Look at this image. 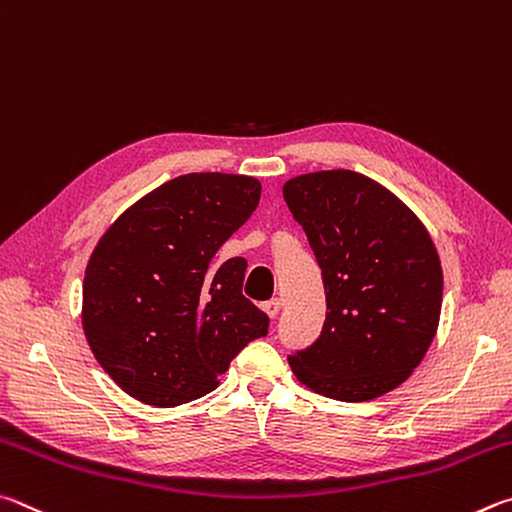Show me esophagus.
Returning <instances> with one entry per match:
<instances>
[{"label": "esophagus", "instance_id": "obj_1", "mask_svg": "<svg viewBox=\"0 0 512 512\" xmlns=\"http://www.w3.org/2000/svg\"><path fill=\"white\" fill-rule=\"evenodd\" d=\"M281 308H283V301H281V299H270V301L263 303V310H265L267 315H270L272 319H274L276 315H279Z\"/></svg>", "mask_w": 512, "mask_h": 512}]
</instances>
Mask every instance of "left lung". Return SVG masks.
I'll use <instances>...</instances> for the list:
<instances>
[{"label": "left lung", "mask_w": 512, "mask_h": 512, "mask_svg": "<svg viewBox=\"0 0 512 512\" xmlns=\"http://www.w3.org/2000/svg\"><path fill=\"white\" fill-rule=\"evenodd\" d=\"M326 290L319 339L288 357L301 384L342 402L380 398L423 362L443 303V270L425 224L389 188L353 170L285 182Z\"/></svg>", "instance_id": "left-lung-1"}]
</instances>
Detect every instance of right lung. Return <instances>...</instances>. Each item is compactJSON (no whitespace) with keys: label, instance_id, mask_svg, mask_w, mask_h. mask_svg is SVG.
<instances>
[{"label":"right lung","instance_id":"obj_1","mask_svg":"<svg viewBox=\"0 0 512 512\" xmlns=\"http://www.w3.org/2000/svg\"><path fill=\"white\" fill-rule=\"evenodd\" d=\"M261 182L188 173L125 209L94 247L83 281V330L98 364L152 407L211 393L270 317L245 294L247 261L213 256L256 211Z\"/></svg>","mask_w":512,"mask_h":512}]
</instances>
